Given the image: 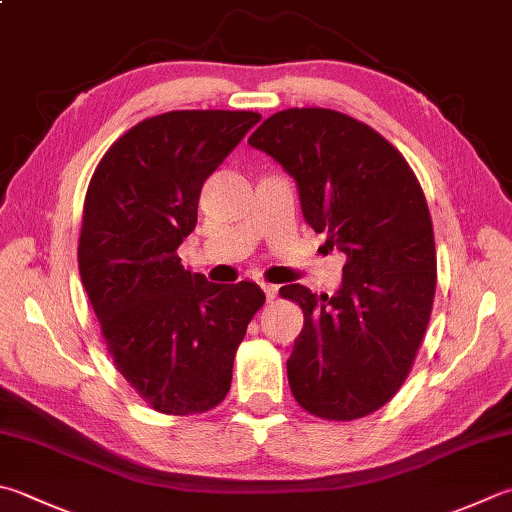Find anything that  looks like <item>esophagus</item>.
Masks as SVG:
<instances>
[{
	"mask_svg": "<svg viewBox=\"0 0 512 512\" xmlns=\"http://www.w3.org/2000/svg\"><path fill=\"white\" fill-rule=\"evenodd\" d=\"M260 289H263V292H265L267 303H272L274 298H276V294H278V287L272 285V283H260Z\"/></svg>",
	"mask_w": 512,
	"mask_h": 512,
	"instance_id": "esophagus-1",
	"label": "esophagus"
}]
</instances>
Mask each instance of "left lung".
<instances>
[{
    "label": "left lung",
    "mask_w": 512,
    "mask_h": 512,
    "mask_svg": "<svg viewBox=\"0 0 512 512\" xmlns=\"http://www.w3.org/2000/svg\"><path fill=\"white\" fill-rule=\"evenodd\" d=\"M249 144L296 180L307 225L347 258L334 296L296 283L278 292L305 318L287 359L289 388L314 417H368L406 383L435 301L423 189L381 133L321 106L269 115Z\"/></svg>",
    "instance_id": "obj_1"
}]
</instances>
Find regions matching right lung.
Instances as JSON below:
<instances>
[{
  "label": "right lung",
  "instance_id": "obj_1",
  "mask_svg": "<svg viewBox=\"0 0 512 512\" xmlns=\"http://www.w3.org/2000/svg\"><path fill=\"white\" fill-rule=\"evenodd\" d=\"M260 120L254 111H169L115 140L82 211V285L113 365L149 408L187 417L216 408L260 287L209 283L176 254L198 223L205 180Z\"/></svg>",
  "mask_w": 512,
  "mask_h": 512
}]
</instances>
